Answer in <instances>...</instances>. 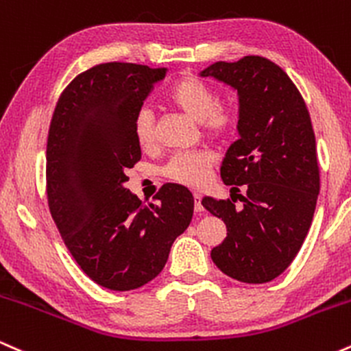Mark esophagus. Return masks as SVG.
Returning <instances> with one entry per match:
<instances>
[{
  "label": "esophagus",
  "mask_w": 351,
  "mask_h": 351,
  "mask_svg": "<svg viewBox=\"0 0 351 351\" xmlns=\"http://www.w3.org/2000/svg\"><path fill=\"white\" fill-rule=\"evenodd\" d=\"M193 196H195V211L199 213V215H201V213L204 211L203 203H201V195H199V193H195Z\"/></svg>",
  "instance_id": "esophagus-1"
}]
</instances>
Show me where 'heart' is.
<instances>
[{"instance_id":"heart-1","label":"heart","mask_w":351,"mask_h":351,"mask_svg":"<svg viewBox=\"0 0 351 351\" xmlns=\"http://www.w3.org/2000/svg\"><path fill=\"white\" fill-rule=\"evenodd\" d=\"M168 102L195 122H201L211 136H226L236 125L232 108L219 106V94L215 87L196 77L176 80L167 95ZM132 135L142 148L153 143V117L148 108H140L132 122ZM213 167V156L208 152L181 153L173 156L165 167V176L175 183L189 188H199L206 183Z\"/></svg>"}]
</instances>
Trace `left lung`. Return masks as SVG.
<instances>
[{
    "mask_svg": "<svg viewBox=\"0 0 351 351\" xmlns=\"http://www.w3.org/2000/svg\"><path fill=\"white\" fill-rule=\"evenodd\" d=\"M237 92L239 140L221 165L232 193L245 188L243 209L204 196L203 206L221 217L228 236L211 251L221 272L239 282L264 284L279 277L300 251L320 191L315 135L293 82L272 60L245 56L199 72ZM232 198V195H231Z\"/></svg>",
    "mask_w": 351,
    "mask_h": 351,
    "instance_id": "1",
    "label": "left lung"
}]
</instances>
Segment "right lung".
<instances>
[{
	"label": "right lung",
	"mask_w": 351,
	"mask_h": 351,
	"mask_svg": "<svg viewBox=\"0 0 351 351\" xmlns=\"http://www.w3.org/2000/svg\"><path fill=\"white\" fill-rule=\"evenodd\" d=\"M167 69L99 64L60 94L47 138V199L67 249L95 284L134 291L155 279L191 223L195 199L168 183L158 204L125 188L142 156L132 122Z\"/></svg>",
	"instance_id": "obj_1"
}]
</instances>
